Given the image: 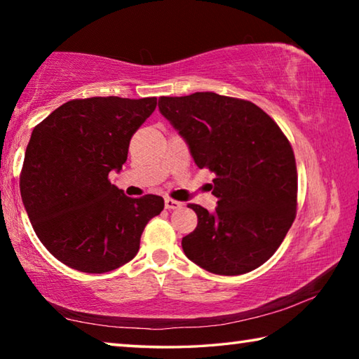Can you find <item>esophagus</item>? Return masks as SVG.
<instances>
[{"instance_id": "esophagus-1", "label": "esophagus", "mask_w": 359, "mask_h": 359, "mask_svg": "<svg viewBox=\"0 0 359 359\" xmlns=\"http://www.w3.org/2000/svg\"><path fill=\"white\" fill-rule=\"evenodd\" d=\"M182 203H179V201H175V199H169V198H166L165 199V208L168 209V210H174V209H180L182 208Z\"/></svg>"}]
</instances>
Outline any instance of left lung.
I'll return each instance as SVG.
<instances>
[{"label": "left lung", "instance_id": "1", "mask_svg": "<svg viewBox=\"0 0 359 359\" xmlns=\"http://www.w3.org/2000/svg\"><path fill=\"white\" fill-rule=\"evenodd\" d=\"M158 107L184 137L198 168L215 174L214 212L188 204L196 229L182 239L188 259L218 276L266 263L296 217L293 149L277 123L250 101L212 92L161 96Z\"/></svg>", "mask_w": 359, "mask_h": 359}]
</instances>
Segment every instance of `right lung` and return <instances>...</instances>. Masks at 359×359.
I'll return each mask as SVG.
<instances>
[{
	"mask_svg": "<svg viewBox=\"0 0 359 359\" xmlns=\"http://www.w3.org/2000/svg\"><path fill=\"white\" fill-rule=\"evenodd\" d=\"M155 107L156 98L72 100L33 130L22 201L36 236L63 264L87 274L123 266L165 208L161 196L128 198L107 179L123 166L133 135Z\"/></svg>",
	"mask_w": 359,
	"mask_h": 359,
	"instance_id": "obj_1",
	"label": "right lung"
}]
</instances>
